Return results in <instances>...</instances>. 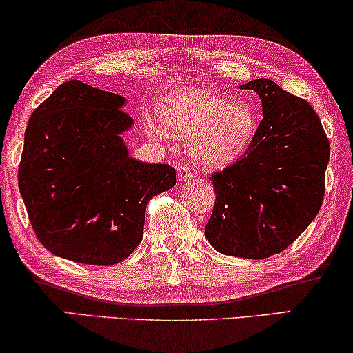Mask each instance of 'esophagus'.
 Segmentation results:
<instances>
[{
  "label": "esophagus",
  "instance_id": "1",
  "mask_svg": "<svg viewBox=\"0 0 353 353\" xmlns=\"http://www.w3.org/2000/svg\"><path fill=\"white\" fill-rule=\"evenodd\" d=\"M191 175H193V170H191L190 167L186 165L178 167V180L180 181H186L188 178H191Z\"/></svg>",
  "mask_w": 353,
  "mask_h": 353
}]
</instances>
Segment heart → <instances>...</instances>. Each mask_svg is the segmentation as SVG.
<instances>
[{"instance_id": "obj_1", "label": "heart", "mask_w": 353, "mask_h": 353, "mask_svg": "<svg viewBox=\"0 0 353 353\" xmlns=\"http://www.w3.org/2000/svg\"><path fill=\"white\" fill-rule=\"evenodd\" d=\"M160 120L168 134L191 139V155L209 170L225 168L250 148L256 117L248 102H233L208 89L176 90L160 103Z\"/></svg>"}]
</instances>
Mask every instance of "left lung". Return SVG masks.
Listing matches in <instances>:
<instances>
[{"instance_id":"8db88e82","label":"left lung","mask_w":353,"mask_h":353,"mask_svg":"<svg viewBox=\"0 0 353 353\" xmlns=\"http://www.w3.org/2000/svg\"><path fill=\"white\" fill-rule=\"evenodd\" d=\"M240 89L259 95L263 120L243 157L210 178L216 204L204 235L219 253L264 259L294 243L321 209L329 141L311 105L274 81Z\"/></svg>"}]
</instances>
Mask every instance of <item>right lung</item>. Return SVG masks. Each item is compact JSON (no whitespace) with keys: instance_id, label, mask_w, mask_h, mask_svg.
I'll return each mask as SVG.
<instances>
[{"instance_id":"1","label":"right lung","mask_w":353,"mask_h":353,"mask_svg":"<svg viewBox=\"0 0 353 353\" xmlns=\"http://www.w3.org/2000/svg\"><path fill=\"white\" fill-rule=\"evenodd\" d=\"M126 99L81 81L58 85L24 134L19 191L37 238L54 256L94 266L126 259L143 240L145 205L175 168L130 157Z\"/></svg>"}]
</instances>
